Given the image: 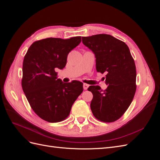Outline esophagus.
<instances>
[{
  "mask_svg": "<svg viewBox=\"0 0 160 160\" xmlns=\"http://www.w3.org/2000/svg\"><path fill=\"white\" fill-rule=\"evenodd\" d=\"M88 88H89V85L88 84H87V83H84L83 84V89H84V90H87Z\"/></svg>",
  "mask_w": 160,
  "mask_h": 160,
  "instance_id": "esophagus-1",
  "label": "esophagus"
}]
</instances>
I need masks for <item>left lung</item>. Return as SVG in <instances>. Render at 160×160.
Here are the masks:
<instances>
[{
    "instance_id": "8db88e82",
    "label": "left lung",
    "mask_w": 160,
    "mask_h": 160,
    "mask_svg": "<svg viewBox=\"0 0 160 160\" xmlns=\"http://www.w3.org/2000/svg\"><path fill=\"white\" fill-rule=\"evenodd\" d=\"M82 42L94 52L97 71L106 72L108 87L101 90L91 85L93 93L91 109L101 122L111 123L119 119L132 103L136 91V68L129 47L113 36L99 34L83 37Z\"/></svg>"
}]
</instances>
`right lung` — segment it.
I'll return each mask as SVG.
<instances>
[{
    "label": "right lung",
    "mask_w": 160,
    "mask_h": 160,
    "mask_svg": "<svg viewBox=\"0 0 160 160\" xmlns=\"http://www.w3.org/2000/svg\"><path fill=\"white\" fill-rule=\"evenodd\" d=\"M81 41V37L38 40L30 46L24 57L22 90L34 112L46 122L65 119L83 91L82 82L62 83L56 72L64 68L67 55Z\"/></svg>",
    "instance_id": "add662e5"
}]
</instances>
